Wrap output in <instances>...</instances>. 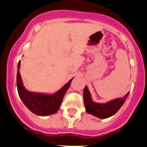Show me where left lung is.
Here are the masks:
<instances>
[{"label":"left lung","instance_id":"8db88e82","mask_svg":"<svg viewBox=\"0 0 147 147\" xmlns=\"http://www.w3.org/2000/svg\"><path fill=\"white\" fill-rule=\"evenodd\" d=\"M84 102L86 112L101 119H105L113 116L119 110L128 97L129 92L123 98H117L106 103H97L92 100V96L87 86L84 89Z\"/></svg>","mask_w":147,"mask_h":147}]
</instances>
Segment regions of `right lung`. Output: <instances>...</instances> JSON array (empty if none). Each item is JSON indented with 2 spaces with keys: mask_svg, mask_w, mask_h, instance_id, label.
Here are the masks:
<instances>
[{
  "mask_svg": "<svg viewBox=\"0 0 147 147\" xmlns=\"http://www.w3.org/2000/svg\"><path fill=\"white\" fill-rule=\"evenodd\" d=\"M21 61H19L16 76V85L20 99L28 109L39 116H47L57 113L62 102L64 94L69 88L71 79L61 89L53 94L35 93L29 92L25 89L22 82L19 68Z\"/></svg>",
  "mask_w": 147,
  "mask_h": 147,
  "instance_id": "obj_1",
  "label": "right lung"
}]
</instances>
